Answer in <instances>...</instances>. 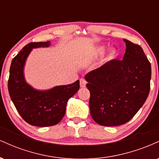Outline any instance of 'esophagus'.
Returning <instances> with one entry per match:
<instances>
[{"mask_svg":"<svg viewBox=\"0 0 159 159\" xmlns=\"http://www.w3.org/2000/svg\"><path fill=\"white\" fill-rule=\"evenodd\" d=\"M86 84H87V81L84 79H83V78L80 79V86H81V87H85Z\"/></svg>","mask_w":159,"mask_h":159,"instance_id":"obj_1","label":"esophagus"}]
</instances>
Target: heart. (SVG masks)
<instances>
[{
	"mask_svg": "<svg viewBox=\"0 0 159 159\" xmlns=\"http://www.w3.org/2000/svg\"><path fill=\"white\" fill-rule=\"evenodd\" d=\"M106 49H107V48L105 46H104V45H102V46L98 47V49H97L98 54H104V53L105 52V51H106ZM115 55H116V51L114 50V49H112V50H111L110 52H109L108 57L109 58H113V57H114Z\"/></svg>",
	"mask_w": 159,
	"mask_h": 159,
	"instance_id": "1",
	"label": "heart"
}]
</instances>
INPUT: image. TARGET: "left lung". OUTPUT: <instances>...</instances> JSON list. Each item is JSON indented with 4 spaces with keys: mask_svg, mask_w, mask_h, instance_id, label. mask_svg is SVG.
Instances as JSON below:
<instances>
[{
    "mask_svg": "<svg viewBox=\"0 0 159 159\" xmlns=\"http://www.w3.org/2000/svg\"><path fill=\"white\" fill-rule=\"evenodd\" d=\"M122 61L112 60L85 75L90 114L98 124L117 126L143 106L150 90L151 65L140 45L123 39Z\"/></svg>",
    "mask_w": 159,
    "mask_h": 159,
    "instance_id": "left-lung-1",
    "label": "left lung"
}]
</instances>
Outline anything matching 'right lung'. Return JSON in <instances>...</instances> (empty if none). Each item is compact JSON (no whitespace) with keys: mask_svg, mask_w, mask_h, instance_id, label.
Returning a JSON list of instances; mask_svg holds the SVG:
<instances>
[{"mask_svg":"<svg viewBox=\"0 0 159 159\" xmlns=\"http://www.w3.org/2000/svg\"><path fill=\"white\" fill-rule=\"evenodd\" d=\"M51 42L30 43L12 59L8 90L10 98L25 121L39 127L52 126L63 117L68 100L79 90V80L67 85L56 86L46 90L34 88L26 81L24 68L33 48H47Z\"/></svg>","mask_w":159,"mask_h":159,"instance_id":"add662e5","label":"right lung"}]
</instances>
